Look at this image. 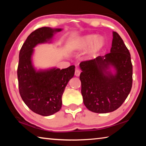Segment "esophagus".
<instances>
[{"mask_svg":"<svg viewBox=\"0 0 146 146\" xmlns=\"http://www.w3.org/2000/svg\"><path fill=\"white\" fill-rule=\"evenodd\" d=\"M80 70H79V69H77V68H76V70H75V76H78L79 75H80Z\"/></svg>","mask_w":146,"mask_h":146,"instance_id":"34e87169","label":"esophagus"}]
</instances>
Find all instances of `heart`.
<instances>
[{"mask_svg":"<svg viewBox=\"0 0 146 146\" xmlns=\"http://www.w3.org/2000/svg\"><path fill=\"white\" fill-rule=\"evenodd\" d=\"M104 46V40L102 36H98L97 35L90 34L84 35L73 41L71 44V48L76 49H88V55L94 56L100 51Z\"/></svg>","mask_w":146,"mask_h":146,"instance_id":"obj_1","label":"heart"}]
</instances>
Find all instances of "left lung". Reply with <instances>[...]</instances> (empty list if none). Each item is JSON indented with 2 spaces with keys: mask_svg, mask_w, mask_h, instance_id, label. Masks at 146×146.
I'll return each instance as SVG.
<instances>
[{
  "mask_svg": "<svg viewBox=\"0 0 146 146\" xmlns=\"http://www.w3.org/2000/svg\"><path fill=\"white\" fill-rule=\"evenodd\" d=\"M83 102L91 111H114L126 99L132 87L133 66L129 51L113 31L110 53L80 64Z\"/></svg>",
  "mask_w": 146,
  "mask_h": 146,
  "instance_id": "8db88e82",
  "label": "left lung"
}]
</instances>
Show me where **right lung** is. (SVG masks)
Listing matches in <instances>:
<instances>
[{"instance_id":"1","label":"right lung","mask_w":146,"mask_h":146,"mask_svg":"<svg viewBox=\"0 0 146 146\" xmlns=\"http://www.w3.org/2000/svg\"><path fill=\"white\" fill-rule=\"evenodd\" d=\"M61 28L42 27L29 35L19 53L17 70L19 93L26 105L36 114L50 116L60 111L62 96L75 74V66L60 70L51 68L37 70L33 64L34 48L51 43L54 35Z\"/></svg>"}]
</instances>
